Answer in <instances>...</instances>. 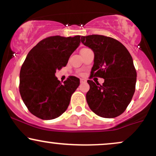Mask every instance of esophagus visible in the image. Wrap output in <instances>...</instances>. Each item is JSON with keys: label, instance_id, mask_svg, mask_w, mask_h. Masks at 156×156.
Instances as JSON below:
<instances>
[{"label": "esophagus", "instance_id": "esophagus-1", "mask_svg": "<svg viewBox=\"0 0 156 156\" xmlns=\"http://www.w3.org/2000/svg\"><path fill=\"white\" fill-rule=\"evenodd\" d=\"M80 83H86V82H87V80H86L85 79H83V78H80Z\"/></svg>", "mask_w": 156, "mask_h": 156}]
</instances>
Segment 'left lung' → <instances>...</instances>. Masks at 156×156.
Instances as JSON below:
<instances>
[{
  "instance_id": "left-lung-1",
  "label": "left lung",
  "mask_w": 156,
  "mask_h": 156,
  "mask_svg": "<svg viewBox=\"0 0 156 156\" xmlns=\"http://www.w3.org/2000/svg\"><path fill=\"white\" fill-rule=\"evenodd\" d=\"M81 42L94 52L90 77L104 79L101 85L88 80L87 101L97 115L114 118L125 112L135 92L136 71L132 56L121 42L102 35L81 37Z\"/></svg>"
}]
</instances>
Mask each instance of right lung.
Wrapping results in <instances>:
<instances>
[{"mask_svg":"<svg viewBox=\"0 0 156 156\" xmlns=\"http://www.w3.org/2000/svg\"><path fill=\"white\" fill-rule=\"evenodd\" d=\"M80 37H48L27 55L20 73V93L25 105L36 117L49 120L67 110L80 80L69 76L62 84L55 73L67 65L70 55L80 45Z\"/></svg>","mask_w":156,"mask_h":156,"instance_id":"right-lung-1","label":"right lung"}]
</instances>
